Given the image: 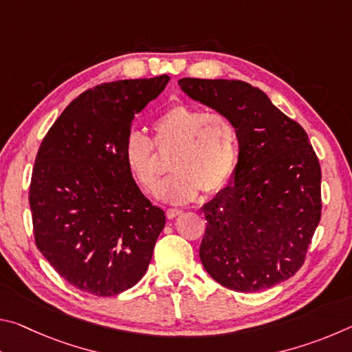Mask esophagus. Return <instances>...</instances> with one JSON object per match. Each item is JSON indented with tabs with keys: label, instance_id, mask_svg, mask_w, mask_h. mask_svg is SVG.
<instances>
[{
	"label": "esophagus",
	"instance_id": "obj_1",
	"mask_svg": "<svg viewBox=\"0 0 352 352\" xmlns=\"http://www.w3.org/2000/svg\"><path fill=\"white\" fill-rule=\"evenodd\" d=\"M182 214L180 210H175V208H169L168 211H166V216H168V219H175Z\"/></svg>",
	"mask_w": 352,
	"mask_h": 352
}]
</instances>
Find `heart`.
Segmentation results:
<instances>
[{
    "label": "heart",
    "mask_w": 352,
    "mask_h": 352,
    "mask_svg": "<svg viewBox=\"0 0 352 352\" xmlns=\"http://www.w3.org/2000/svg\"><path fill=\"white\" fill-rule=\"evenodd\" d=\"M153 129L158 148L177 147L170 162V170L175 174L163 189L164 199L170 204H189L200 189L216 194L230 183L239 155V135L230 116L175 104L155 121ZM122 157L136 183L147 194L157 195L163 168L152 140L132 130L124 141Z\"/></svg>",
    "instance_id": "obj_1"
}]
</instances>
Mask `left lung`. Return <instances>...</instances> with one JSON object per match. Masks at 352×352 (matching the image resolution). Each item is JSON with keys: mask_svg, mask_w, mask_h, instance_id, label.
Masks as SVG:
<instances>
[{"mask_svg": "<svg viewBox=\"0 0 352 352\" xmlns=\"http://www.w3.org/2000/svg\"><path fill=\"white\" fill-rule=\"evenodd\" d=\"M183 93L233 119L239 158L228 186L201 206L205 270L223 287L259 292L294 276L321 216V169L307 133L259 88L184 79Z\"/></svg>", "mask_w": 352, "mask_h": 352, "instance_id": "obj_1", "label": "left lung"}]
</instances>
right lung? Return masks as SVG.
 <instances>
[{
	"mask_svg": "<svg viewBox=\"0 0 352 352\" xmlns=\"http://www.w3.org/2000/svg\"><path fill=\"white\" fill-rule=\"evenodd\" d=\"M169 76L94 87L63 110L41 141L29 205L35 243L63 279L115 296L147 272L166 225L122 157L136 113L160 96Z\"/></svg>",
	"mask_w": 352,
	"mask_h": 352,
	"instance_id": "1",
	"label": "right lung"
}]
</instances>
